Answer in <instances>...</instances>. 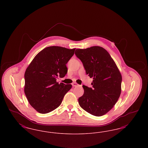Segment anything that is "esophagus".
<instances>
[{"label": "esophagus", "instance_id": "34e87169", "mask_svg": "<svg viewBox=\"0 0 148 148\" xmlns=\"http://www.w3.org/2000/svg\"><path fill=\"white\" fill-rule=\"evenodd\" d=\"M72 85H73V86H77L79 85L77 84L76 82H74V83H72Z\"/></svg>", "mask_w": 148, "mask_h": 148}]
</instances>
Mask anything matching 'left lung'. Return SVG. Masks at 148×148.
I'll list each match as a JSON object with an SVG mask.
<instances>
[{
  "instance_id": "obj_1",
  "label": "left lung",
  "mask_w": 148,
  "mask_h": 148,
  "mask_svg": "<svg viewBox=\"0 0 148 148\" xmlns=\"http://www.w3.org/2000/svg\"><path fill=\"white\" fill-rule=\"evenodd\" d=\"M75 54L83 63L86 74L93 78L92 88L83 85L84 92L78 99L79 106L94 116L104 115L113 108L120 95L122 77L119 71L102 47L77 49Z\"/></svg>"
}]
</instances>
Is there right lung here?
I'll return each mask as SVG.
<instances>
[{
  "mask_svg": "<svg viewBox=\"0 0 148 148\" xmlns=\"http://www.w3.org/2000/svg\"><path fill=\"white\" fill-rule=\"evenodd\" d=\"M75 50L58 46L45 48L27 68L24 92L30 106L38 112L46 114L56 109L71 88V84L57 82L56 78L64 77L66 74V64Z\"/></svg>",
  "mask_w": 148,
  "mask_h": 148,
  "instance_id": "add662e5",
  "label": "right lung"
}]
</instances>
